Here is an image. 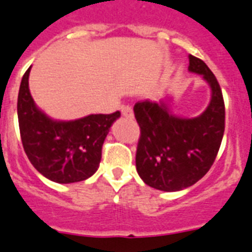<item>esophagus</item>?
Wrapping results in <instances>:
<instances>
[{
    "label": "esophagus",
    "mask_w": 252,
    "mask_h": 252,
    "mask_svg": "<svg viewBox=\"0 0 252 252\" xmlns=\"http://www.w3.org/2000/svg\"><path fill=\"white\" fill-rule=\"evenodd\" d=\"M121 113H122V116H124V117H126V118L134 117V112H132V108H131L130 105H122Z\"/></svg>",
    "instance_id": "1"
}]
</instances>
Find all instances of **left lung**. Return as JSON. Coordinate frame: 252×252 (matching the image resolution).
<instances>
[{
	"label": "left lung",
	"instance_id": "8db88e82",
	"mask_svg": "<svg viewBox=\"0 0 252 252\" xmlns=\"http://www.w3.org/2000/svg\"><path fill=\"white\" fill-rule=\"evenodd\" d=\"M189 70L209 83L212 100L203 115L180 118L163 102H137L134 115L140 127L136 169L150 188L178 191L203 178L217 158L225 125L222 89L203 60L189 56Z\"/></svg>",
	"mask_w": 252,
	"mask_h": 252
}]
</instances>
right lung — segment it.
I'll return each mask as SVG.
<instances>
[{
  "instance_id": "right-lung-1",
  "label": "right lung",
  "mask_w": 252,
  "mask_h": 252,
  "mask_svg": "<svg viewBox=\"0 0 252 252\" xmlns=\"http://www.w3.org/2000/svg\"><path fill=\"white\" fill-rule=\"evenodd\" d=\"M29 72L30 67L24 74L18 95L19 128L25 154L34 168L51 181L72 184L87 180L99 167L105 136L121 113L53 121L34 104Z\"/></svg>"
}]
</instances>
